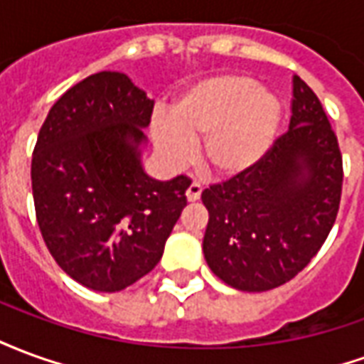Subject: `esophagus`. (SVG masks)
Instances as JSON below:
<instances>
[{
	"label": "esophagus",
	"instance_id": "obj_1",
	"mask_svg": "<svg viewBox=\"0 0 364 364\" xmlns=\"http://www.w3.org/2000/svg\"><path fill=\"white\" fill-rule=\"evenodd\" d=\"M200 193H203V185H200L198 181H193L189 185V189H187V200L195 203V200L200 198Z\"/></svg>",
	"mask_w": 364,
	"mask_h": 364
}]
</instances>
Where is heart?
Segmentation results:
<instances>
[{
	"mask_svg": "<svg viewBox=\"0 0 364 364\" xmlns=\"http://www.w3.org/2000/svg\"><path fill=\"white\" fill-rule=\"evenodd\" d=\"M281 107L242 75H214L191 85L151 120V140L167 166L183 167L203 140V161L216 177L247 173L273 146Z\"/></svg>",
	"mask_w": 364,
	"mask_h": 364,
	"instance_id": "1",
	"label": "heart"
}]
</instances>
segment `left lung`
Segmentation results:
<instances>
[{
	"label": "left lung",
	"mask_w": 364,
	"mask_h": 364,
	"mask_svg": "<svg viewBox=\"0 0 364 364\" xmlns=\"http://www.w3.org/2000/svg\"><path fill=\"white\" fill-rule=\"evenodd\" d=\"M292 117L257 166L203 191V252L218 279L263 292L294 279L336 222L343 161L320 99L292 77Z\"/></svg>",
	"instance_id": "obj_1"
}]
</instances>
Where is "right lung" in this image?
<instances>
[{"label": "right lung", "instance_id": "add662e5", "mask_svg": "<svg viewBox=\"0 0 364 364\" xmlns=\"http://www.w3.org/2000/svg\"><path fill=\"white\" fill-rule=\"evenodd\" d=\"M154 101L120 72H99L60 97L36 138L31 179L38 228L64 273L119 292L164 255L191 179L158 181L140 159Z\"/></svg>", "mask_w": 364, "mask_h": 364}]
</instances>
